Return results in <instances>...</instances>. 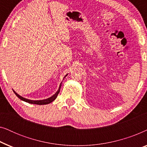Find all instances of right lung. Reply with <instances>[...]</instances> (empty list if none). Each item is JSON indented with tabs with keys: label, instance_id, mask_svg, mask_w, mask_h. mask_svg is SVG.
I'll list each match as a JSON object with an SVG mask.
<instances>
[{
	"label": "right lung",
	"instance_id": "obj_1",
	"mask_svg": "<svg viewBox=\"0 0 147 147\" xmlns=\"http://www.w3.org/2000/svg\"><path fill=\"white\" fill-rule=\"evenodd\" d=\"M67 76V75H65V77L63 78V80H64V78H65ZM61 83H62V82H61V84H60L59 87V88H58V90H57V92H55V94H53V95L52 96H51V97L48 98H47V99H44V100H29V99H27V98H23V96H20L19 94H18L17 93V92H16L14 90H13L14 93L15 94V95L17 96V97L19 98V99H21V100H23V101H24V102H28V103H29V104H37V105H44V104H50V103H51V102H52L53 101H54V100H55L56 99V98H57V95H58V94L59 93L60 88H61Z\"/></svg>",
	"mask_w": 147,
	"mask_h": 147
}]
</instances>
